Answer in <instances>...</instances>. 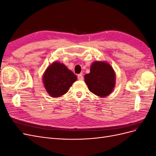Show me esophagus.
Returning <instances> with one entry per match:
<instances>
[{"label": "esophagus", "instance_id": "obj_1", "mask_svg": "<svg viewBox=\"0 0 156 156\" xmlns=\"http://www.w3.org/2000/svg\"><path fill=\"white\" fill-rule=\"evenodd\" d=\"M77 78L79 80H81V81H82V80H83V74H79L77 75Z\"/></svg>", "mask_w": 156, "mask_h": 156}]
</instances>
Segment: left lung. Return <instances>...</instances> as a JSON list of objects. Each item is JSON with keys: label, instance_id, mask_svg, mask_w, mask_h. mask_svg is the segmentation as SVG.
<instances>
[{"label": "left lung", "instance_id": "obj_1", "mask_svg": "<svg viewBox=\"0 0 156 156\" xmlns=\"http://www.w3.org/2000/svg\"><path fill=\"white\" fill-rule=\"evenodd\" d=\"M84 82L91 92L100 98H105L115 87L116 74L108 62L95 61L91 64L90 73L84 75Z\"/></svg>", "mask_w": 156, "mask_h": 156}]
</instances>
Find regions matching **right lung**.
I'll list each match as a JSON object with an SVG mask.
<instances>
[{"label": "right lung", "mask_w": 156, "mask_h": 156, "mask_svg": "<svg viewBox=\"0 0 156 156\" xmlns=\"http://www.w3.org/2000/svg\"><path fill=\"white\" fill-rule=\"evenodd\" d=\"M77 76L63 63L57 61L47 68L42 77L44 87L51 97L58 98L67 93Z\"/></svg>", "instance_id": "obj_1"}]
</instances>
